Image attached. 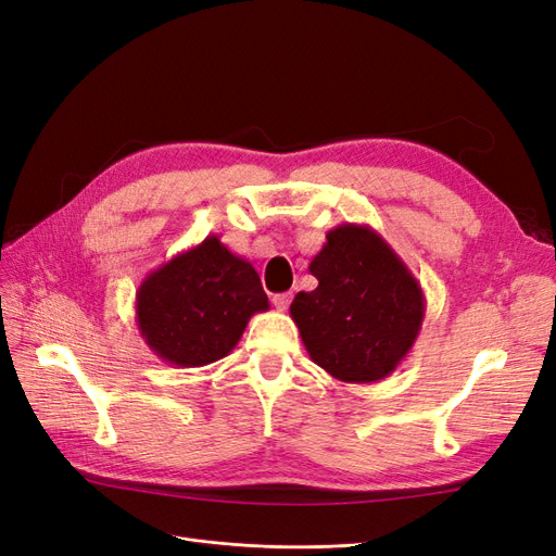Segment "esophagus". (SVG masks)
<instances>
[{"label": "esophagus", "mask_w": 556, "mask_h": 556, "mask_svg": "<svg viewBox=\"0 0 556 556\" xmlns=\"http://www.w3.org/2000/svg\"><path fill=\"white\" fill-rule=\"evenodd\" d=\"M274 306L278 308V311H288V306H290V301H292V294L290 292H280V294H274Z\"/></svg>", "instance_id": "34e87169"}]
</instances>
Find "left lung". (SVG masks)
Here are the masks:
<instances>
[{"mask_svg":"<svg viewBox=\"0 0 556 556\" xmlns=\"http://www.w3.org/2000/svg\"><path fill=\"white\" fill-rule=\"evenodd\" d=\"M290 315L311 359L341 382H378L413 350L427 311L425 292L392 245L368 225L327 231Z\"/></svg>","mask_w":556,"mask_h":556,"instance_id":"left-lung-1","label":"left lung"}]
</instances>
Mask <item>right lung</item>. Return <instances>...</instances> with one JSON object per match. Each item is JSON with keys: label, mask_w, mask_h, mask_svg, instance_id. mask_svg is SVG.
<instances>
[{"label": "right lung", "mask_w": 556, "mask_h": 556, "mask_svg": "<svg viewBox=\"0 0 556 556\" xmlns=\"http://www.w3.org/2000/svg\"><path fill=\"white\" fill-rule=\"evenodd\" d=\"M268 299L250 262L233 255L220 237L150 271L137 290V327L155 355L178 368L206 366L237 348Z\"/></svg>", "instance_id": "1"}]
</instances>
